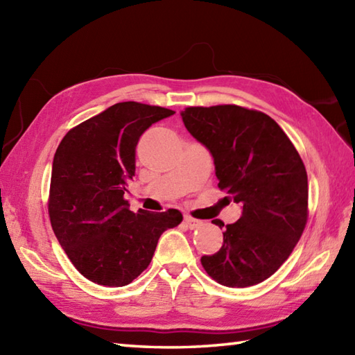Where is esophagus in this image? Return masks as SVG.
I'll use <instances>...</instances> for the list:
<instances>
[{
  "label": "esophagus",
  "mask_w": 355,
  "mask_h": 355,
  "mask_svg": "<svg viewBox=\"0 0 355 355\" xmlns=\"http://www.w3.org/2000/svg\"><path fill=\"white\" fill-rule=\"evenodd\" d=\"M184 224H186L189 229H197L198 225L201 224V221L195 220V218H192V216H189V215H186V216H184Z\"/></svg>",
  "instance_id": "esophagus-1"
}]
</instances>
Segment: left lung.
Here are the masks:
<instances>
[{"label":"left lung","instance_id":"left-lung-1","mask_svg":"<svg viewBox=\"0 0 355 355\" xmlns=\"http://www.w3.org/2000/svg\"><path fill=\"white\" fill-rule=\"evenodd\" d=\"M186 130L214 157L218 187L243 207L227 224L223 245L202 256L207 275L225 286L266 281L288 259L308 218V178L302 158L270 116L238 105L189 107ZM214 224L223 227L221 220Z\"/></svg>","mask_w":355,"mask_h":355}]
</instances>
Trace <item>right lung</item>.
Here are the masks:
<instances>
[{
	"mask_svg": "<svg viewBox=\"0 0 355 355\" xmlns=\"http://www.w3.org/2000/svg\"><path fill=\"white\" fill-rule=\"evenodd\" d=\"M172 110L120 102L65 134L53 158L49 215L82 276L105 286L131 284L153 259L158 238L183 221L177 209L131 212L123 198L135 175V146Z\"/></svg>",
	"mask_w": 355,
	"mask_h": 355,
	"instance_id": "add662e5",
	"label": "right lung"
}]
</instances>
